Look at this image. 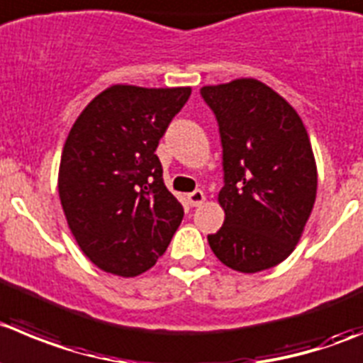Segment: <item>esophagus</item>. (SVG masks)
Instances as JSON below:
<instances>
[{"mask_svg":"<svg viewBox=\"0 0 363 363\" xmlns=\"http://www.w3.org/2000/svg\"><path fill=\"white\" fill-rule=\"evenodd\" d=\"M187 201L191 206H199L205 201V192L203 191H194L191 194H187Z\"/></svg>","mask_w":363,"mask_h":363,"instance_id":"esophagus-1","label":"esophagus"}]
</instances>
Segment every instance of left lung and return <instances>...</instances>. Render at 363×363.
<instances>
[{
    "label": "left lung",
    "instance_id": "left-lung-1",
    "mask_svg": "<svg viewBox=\"0 0 363 363\" xmlns=\"http://www.w3.org/2000/svg\"><path fill=\"white\" fill-rule=\"evenodd\" d=\"M219 124L224 224L208 244L224 265L258 272L301 239L317 192V167L301 117L253 78L201 89Z\"/></svg>",
    "mask_w": 363,
    "mask_h": 363
}]
</instances>
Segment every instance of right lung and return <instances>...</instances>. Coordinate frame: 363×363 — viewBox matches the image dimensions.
<instances>
[{
  "label": "right lung",
  "mask_w": 363,
  "mask_h": 363,
  "mask_svg": "<svg viewBox=\"0 0 363 363\" xmlns=\"http://www.w3.org/2000/svg\"><path fill=\"white\" fill-rule=\"evenodd\" d=\"M191 87L112 85L72 124L58 171L65 219L85 257L112 274L157 264L184 219L155 155Z\"/></svg>",
  "instance_id": "1"
}]
</instances>
